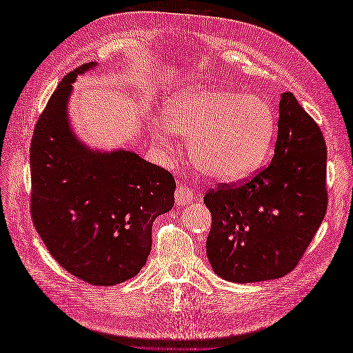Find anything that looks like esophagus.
I'll return each instance as SVG.
<instances>
[{"label": "esophagus", "instance_id": "obj_1", "mask_svg": "<svg viewBox=\"0 0 353 353\" xmlns=\"http://www.w3.org/2000/svg\"><path fill=\"white\" fill-rule=\"evenodd\" d=\"M174 199H176V203L179 206L186 205L192 200V192L186 188V186L181 185V186H177V190L174 191Z\"/></svg>", "mask_w": 353, "mask_h": 353}]
</instances>
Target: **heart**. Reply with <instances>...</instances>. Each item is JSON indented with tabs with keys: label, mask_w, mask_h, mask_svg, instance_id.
I'll list each match as a JSON object with an SVG mask.
<instances>
[{
	"label": "heart",
	"mask_w": 353,
	"mask_h": 353,
	"mask_svg": "<svg viewBox=\"0 0 353 353\" xmlns=\"http://www.w3.org/2000/svg\"><path fill=\"white\" fill-rule=\"evenodd\" d=\"M163 123L154 137L168 144L171 129L188 139L191 161L201 174L238 182L254 174L268 159L276 138L272 108L258 97L221 86L186 89L168 99Z\"/></svg>",
	"instance_id": "1"
}]
</instances>
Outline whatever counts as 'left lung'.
Here are the masks:
<instances>
[{
	"instance_id": "8db88e82",
	"label": "left lung",
	"mask_w": 353,
	"mask_h": 353,
	"mask_svg": "<svg viewBox=\"0 0 353 353\" xmlns=\"http://www.w3.org/2000/svg\"><path fill=\"white\" fill-rule=\"evenodd\" d=\"M326 142L291 92L281 95L274 156L241 185L205 194L212 226L206 253L236 283L277 279L297 265L325 219Z\"/></svg>"
}]
</instances>
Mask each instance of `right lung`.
Returning <instances> with one entry per match:
<instances>
[{"label": "right lung", "mask_w": 353, "mask_h": 353, "mask_svg": "<svg viewBox=\"0 0 353 353\" xmlns=\"http://www.w3.org/2000/svg\"><path fill=\"white\" fill-rule=\"evenodd\" d=\"M86 63L66 74L37 119L32 147V220L51 256L92 285L137 276L152 250L156 216L174 205L171 172L129 150L86 147L68 119L70 95Z\"/></svg>", "instance_id": "right-lung-1"}]
</instances>
